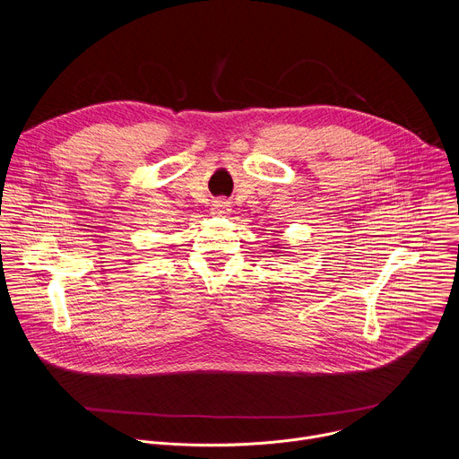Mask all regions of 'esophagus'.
<instances>
[{"mask_svg": "<svg viewBox=\"0 0 459 459\" xmlns=\"http://www.w3.org/2000/svg\"><path fill=\"white\" fill-rule=\"evenodd\" d=\"M230 211V204L227 200H216L212 204V212L214 214H227Z\"/></svg>", "mask_w": 459, "mask_h": 459, "instance_id": "34e87169", "label": "esophagus"}]
</instances>
